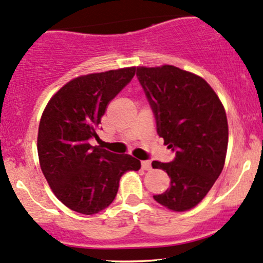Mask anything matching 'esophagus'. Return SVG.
<instances>
[{"instance_id":"34e87169","label":"esophagus","mask_w":263,"mask_h":263,"mask_svg":"<svg viewBox=\"0 0 263 263\" xmlns=\"http://www.w3.org/2000/svg\"><path fill=\"white\" fill-rule=\"evenodd\" d=\"M142 169H144V171H151L152 163L149 162V160H143V162H142Z\"/></svg>"}]
</instances>
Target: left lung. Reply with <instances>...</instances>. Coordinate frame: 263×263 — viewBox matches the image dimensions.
Here are the masks:
<instances>
[{
    "mask_svg": "<svg viewBox=\"0 0 263 263\" xmlns=\"http://www.w3.org/2000/svg\"><path fill=\"white\" fill-rule=\"evenodd\" d=\"M137 75L153 109L158 134L176 151L173 162L152 163L171 178L164 193L153 197L171 211H189L207 196L224 166L226 110L210 84L193 72L162 65L138 66Z\"/></svg>",
    "mask_w": 263,
    "mask_h": 263,
    "instance_id": "obj_1",
    "label": "left lung"
}]
</instances>
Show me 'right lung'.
Returning a JSON list of instances; mask_svg holds the SVG:
<instances>
[{"label": "right lung", "instance_id": "1", "mask_svg": "<svg viewBox=\"0 0 263 263\" xmlns=\"http://www.w3.org/2000/svg\"><path fill=\"white\" fill-rule=\"evenodd\" d=\"M137 67L72 79L52 95L39 125L41 171L58 199L70 210L95 214L114 200L121 176L139 171L129 154H114L89 143L109 103L135 75Z\"/></svg>", "mask_w": 263, "mask_h": 263}]
</instances>
